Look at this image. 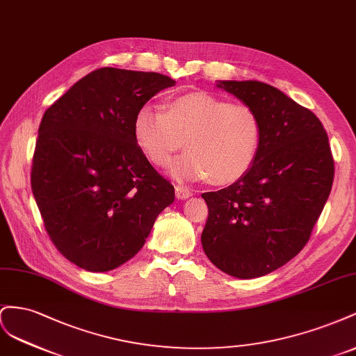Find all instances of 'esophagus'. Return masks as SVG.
Here are the masks:
<instances>
[{
  "mask_svg": "<svg viewBox=\"0 0 356 356\" xmlns=\"http://www.w3.org/2000/svg\"><path fill=\"white\" fill-rule=\"evenodd\" d=\"M175 191H176V197L180 198V200H186L192 195V191L188 186H184V185H176Z\"/></svg>",
  "mask_w": 356,
  "mask_h": 356,
  "instance_id": "34e87169",
  "label": "esophagus"
}]
</instances>
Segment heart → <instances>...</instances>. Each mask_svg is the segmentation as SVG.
Here are the masks:
<instances>
[{"label":"heart","instance_id":"1","mask_svg":"<svg viewBox=\"0 0 356 356\" xmlns=\"http://www.w3.org/2000/svg\"><path fill=\"white\" fill-rule=\"evenodd\" d=\"M134 136L155 167H167L184 146L189 150L172 167L177 179H210L229 185L245 177L259 155L264 125L257 108L209 92L170 97L164 111L141 107Z\"/></svg>","mask_w":356,"mask_h":356}]
</instances>
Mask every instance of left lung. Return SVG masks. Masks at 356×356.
<instances>
[{
    "mask_svg": "<svg viewBox=\"0 0 356 356\" xmlns=\"http://www.w3.org/2000/svg\"><path fill=\"white\" fill-rule=\"evenodd\" d=\"M218 86L257 108L264 136L245 177L201 195L209 207L201 243L223 273L259 277L307 245L331 192L334 158L322 122L282 90L255 80Z\"/></svg>",
    "mask_w": 356,
    "mask_h": 356,
    "instance_id": "1",
    "label": "left lung"
}]
</instances>
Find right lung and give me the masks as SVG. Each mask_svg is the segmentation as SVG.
I'll return each instance as SVG.
<instances>
[{
	"instance_id": "add662e5",
	"label": "right lung",
	"mask_w": 356,
	"mask_h": 356,
	"mask_svg": "<svg viewBox=\"0 0 356 356\" xmlns=\"http://www.w3.org/2000/svg\"><path fill=\"white\" fill-rule=\"evenodd\" d=\"M176 82L145 71L98 68L43 115L31 188L60 255L88 271L113 270L143 248L175 186L134 136L137 111Z\"/></svg>"
}]
</instances>
